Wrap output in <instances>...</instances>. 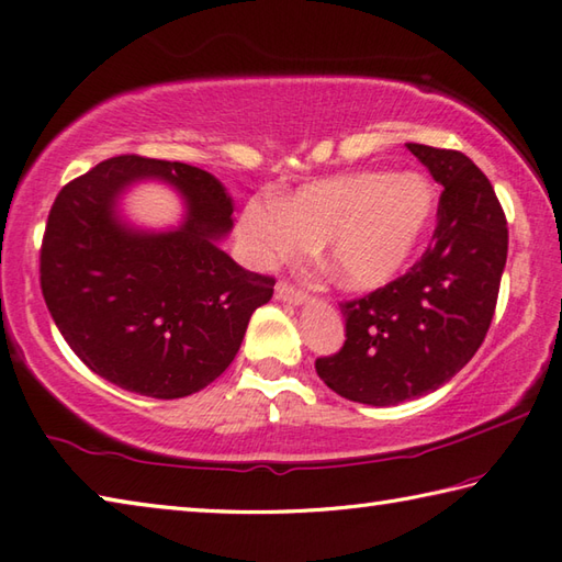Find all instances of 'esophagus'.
<instances>
[{"mask_svg": "<svg viewBox=\"0 0 562 562\" xmlns=\"http://www.w3.org/2000/svg\"><path fill=\"white\" fill-rule=\"evenodd\" d=\"M274 292H278V300L288 302V304H304L306 302V292L296 290L290 282H278V290Z\"/></svg>", "mask_w": 562, "mask_h": 562, "instance_id": "esophagus-1", "label": "esophagus"}]
</instances>
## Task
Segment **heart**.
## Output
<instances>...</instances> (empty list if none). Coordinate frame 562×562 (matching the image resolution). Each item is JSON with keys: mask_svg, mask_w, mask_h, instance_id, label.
I'll return each mask as SVG.
<instances>
[{"mask_svg": "<svg viewBox=\"0 0 562 562\" xmlns=\"http://www.w3.org/2000/svg\"><path fill=\"white\" fill-rule=\"evenodd\" d=\"M434 216L424 175L362 170L306 184L278 206H248L244 234L260 260L294 258L324 239V268L338 284L375 290L406 268Z\"/></svg>", "mask_w": 562, "mask_h": 562, "instance_id": "obj_1", "label": "heart"}]
</instances>
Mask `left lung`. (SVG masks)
I'll return each instance as SVG.
<instances>
[{
	"label": "left lung",
	"mask_w": 562,
	"mask_h": 562,
	"mask_svg": "<svg viewBox=\"0 0 562 562\" xmlns=\"http://www.w3.org/2000/svg\"><path fill=\"white\" fill-rule=\"evenodd\" d=\"M443 184L431 246L402 278L340 304L346 344L316 358L340 397L372 406L416 400L477 353L497 306L509 228L490 180L465 153L406 143Z\"/></svg>",
	"instance_id": "left-lung-1"
}]
</instances>
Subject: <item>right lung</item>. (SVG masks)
Listing matches in <instances>:
<instances>
[{
    "mask_svg": "<svg viewBox=\"0 0 562 562\" xmlns=\"http://www.w3.org/2000/svg\"><path fill=\"white\" fill-rule=\"evenodd\" d=\"M146 177L183 194L178 229L156 235L117 218V194ZM231 214L224 184L187 162L116 156L65 184L43 234L41 290L75 356L156 400L187 397L222 375L274 288L216 246Z\"/></svg>",
    "mask_w": 562,
    "mask_h": 562,
    "instance_id": "add662e5",
    "label": "right lung"
}]
</instances>
